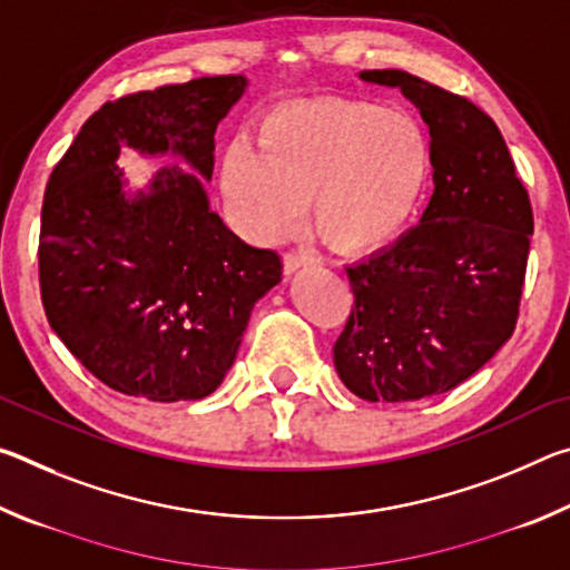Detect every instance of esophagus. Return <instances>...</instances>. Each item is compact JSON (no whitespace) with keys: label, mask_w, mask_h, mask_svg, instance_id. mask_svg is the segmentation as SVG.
Wrapping results in <instances>:
<instances>
[{"label":"esophagus","mask_w":570,"mask_h":570,"mask_svg":"<svg viewBox=\"0 0 570 570\" xmlns=\"http://www.w3.org/2000/svg\"><path fill=\"white\" fill-rule=\"evenodd\" d=\"M314 264V256H308L306 250H286L284 254V272L286 274H294L298 268L304 266H312Z\"/></svg>","instance_id":"34e87169"}]
</instances>
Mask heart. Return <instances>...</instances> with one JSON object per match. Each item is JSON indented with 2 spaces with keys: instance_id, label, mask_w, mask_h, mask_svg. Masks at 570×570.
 I'll return each mask as SVG.
<instances>
[{
  "instance_id": "b5f03b06",
  "label": "heart",
  "mask_w": 570,
  "mask_h": 570,
  "mask_svg": "<svg viewBox=\"0 0 570 570\" xmlns=\"http://www.w3.org/2000/svg\"><path fill=\"white\" fill-rule=\"evenodd\" d=\"M432 146L412 112L377 100L308 98L278 105L254 142H230L220 190L238 228L286 236L306 210L326 244L372 250L410 224L430 183Z\"/></svg>"
}]
</instances>
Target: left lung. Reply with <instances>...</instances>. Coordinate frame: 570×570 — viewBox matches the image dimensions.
<instances>
[{
    "label": "left lung",
    "instance_id": "1",
    "mask_svg": "<svg viewBox=\"0 0 570 570\" xmlns=\"http://www.w3.org/2000/svg\"><path fill=\"white\" fill-rule=\"evenodd\" d=\"M360 77L417 105L435 190L397 244L346 266L354 306L334 366L356 397L412 402L458 387L510 340L533 208L503 135L478 105L402 70Z\"/></svg>",
    "mask_w": 570,
    "mask_h": 570
}]
</instances>
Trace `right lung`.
Returning a JSON list of instances; mask_svg holds the SVG:
<instances>
[{"label": "right lung", "mask_w": 570, "mask_h": 570, "mask_svg": "<svg viewBox=\"0 0 570 570\" xmlns=\"http://www.w3.org/2000/svg\"><path fill=\"white\" fill-rule=\"evenodd\" d=\"M244 75L105 102L47 183L40 292L47 322L110 390L153 402L200 400L236 360L250 308L282 282L272 248L240 240L208 206L204 183L163 168L125 196L120 148L176 153L206 180L218 122Z\"/></svg>", "instance_id": "right-lung-1"}]
</instances>
